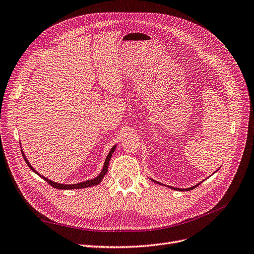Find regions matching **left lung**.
<instances>
[{
    "mask_svg": "<svg viewBox=\"0 0 254 254\" xmlns=\"http://www.w3.org/2000/svg\"><path fill=\"white\" fill-rule=\"evenodd\" d=\"M153 182H155V183H158V184L162 185L161 183H159V182H156V181H154V180H153ZM199 184H200V183H199ZM199 184H197V185H195V186H193V187H190V188H187V189H180V188H174V187H172V188H173V189H175V190H182V191H184V190H185V191H189V190L194 189V188H195V187H197Z\"/></svg>",
    "mask_w": 254,
    "mask_h": 254,
    "instance_id": "left-lung-1",
    "label": "left lung"
}]
</instances>
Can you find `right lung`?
Wrapping results in <instances>:
<instances>
[{
  "mask_svg": "<svg viewBox=\"0 0 254 254\" xmlns=\"http://www.w3.org/2000/svg\"><path fill=\"white\" fill-rule=\"evenodd\" d=\"M115 149H116V146H114L113 148H112V150L110 151V153H108V155H107V157H106V159H105V162H104V165H103V168H102V172L100 173V175L99 176H97L96 177L95 179H93V180H88V181H86V182H81V183H78V184H72V185H65V184H59V183H56V182H53V181H51V180H48V179H46L45 177H43V176H41V175H39L37 172H36L34 168L32 167V165L29 163V161L27 160V158H26V156H25V154H23V152L21 151V154H22V157H23V159H25V161H26V163L28 164V166L31 168V170L34 172V173H36L37 175H39L44 181H46V182L50 184L51 186H53V187H55V188H57V189H81V188H86V187H90V186H95V185H98L101 181H102V179L104 178V176L106 175V173H107V170H108V163H110V160H111V158H112V156H113V153H114V151H115Z\"/></svg>",
  "mask_w": 254,
  "mask_h": 254,
  "instance_id": "right-lung-1",
  "label": "right lung"
}]
</instances>
